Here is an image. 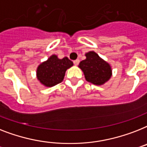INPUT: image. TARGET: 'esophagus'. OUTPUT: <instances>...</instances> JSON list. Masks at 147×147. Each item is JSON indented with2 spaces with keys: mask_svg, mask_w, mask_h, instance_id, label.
Segmentation results:
<instances>
[{
  "mask_svg": "<svg viewBox=\"0 0 147 147\" xmlns=\"http://www.w3.org/2000/svg\"><path fill=\"white\" fill-rule=\"evenodd\" d=\"M73 63L76 65H78V63H79V59H76V60H74Z\"/></svg>",
  "mask_w": 147,
  "mask_h": 147,
  "instance_id": "esophagus-1",
  "label": "esophagus"
}]
</instances>
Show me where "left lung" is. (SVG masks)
<instances>
[{
    "label": "left lung",
    "mask_w": 147,
    "mask_h": 147,
    "mask_svg": "<svg viewBox=\"0 0 147 147\" xmlns=\"http://www.w3.org/2000/svg\"><path fill=\"white\" fill-rule=\"evenodd\" d=\"M86 59L80 62L79 68L83 71L88 82L96 85L107 82L112 76L110 65L94 51L85 54Z\"/></svg>",
    "instance_id": "obj_1"
}]
</instances>
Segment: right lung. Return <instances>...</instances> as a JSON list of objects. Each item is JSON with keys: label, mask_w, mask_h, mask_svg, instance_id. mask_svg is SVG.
I'll return each instance as SVG.
<instances>
[{"label": "right lung", "mask_w": 147, "mask_h": 147, "mask_svg": "<svg viewBox=\"0 0 147 147\" xmlns=\"http://www.w3.org/2000/svg\"><path fill=\"white\" fill-rule=\"evenodd\" d=\"M72 65L73 63L67 57L60 59L56 55H52L38 65L37 78L46 87H53L63 82L65 71Z\"/></svg>", "instance_id": "obj_1"}]
</instances>
